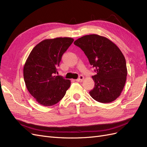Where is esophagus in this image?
<instances>
[{
	"label": "esophagus",
	"instance_id": "1",
	"mask_svg": "<svg viewBox=\"0 0 147 147\" xmlns=\"http://www.w3.org/2000/svg\"><path fill=\"white\" fill-rule=\"evenodd\" d=\"M83 80H84V77L83 76V75H80V76L79 78L78 79H77L76 80H77V82H83Z\"/></svg>",
	"mask_w": 147,
	"mask_h": 147
}]
</instances>
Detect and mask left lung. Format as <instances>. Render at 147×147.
I'll return each mask as SVG.
<instances>
[{"mask_svg": "<svg viewBox=\"0 0 147 147\" xmlns=\"http://www.w3.org/2000/svg\"><path fill=\"white\" fill-rule=\"evenodd\" d=\"M74 44L84 51L97 72L92 77L94 87L90 96L101 103L116 100L125 85L127 74L125 57L119 48L109 38L97 34L84 35Z\"/></svg>", "mask_w": 147, "mask_h": 147, "instance_id": "8db88e82", "label": "left lung"}]
</instances>
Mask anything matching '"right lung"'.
<instances>
[{
    "mask_svg": "<svg viewBox=\"0 0 147 147\" xmlns=\"http://www.w3.org/2000/svg\"><path fill=\"white\" fill-rule=\"evenodd\" d=\"M74 40L70 37L45 39L30 53L24 65V80L28 91L40 105L57 104L69 88L70 80L56 74L62 56Z\"/></svg>",
    "mask_w": 147,
    "mask_h": 147,
    "instance_id": "add662e5",
    "label": "right lung"
}]
</instances>
